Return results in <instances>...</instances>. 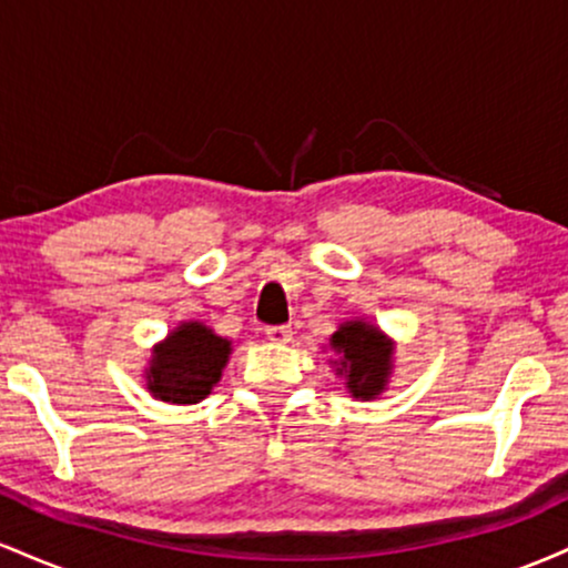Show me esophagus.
Returning a JSON list of instances; mask_svg holds the SVG:
<instances>
[{"instance_id": "obj_1", "label": "esophagus", "mask_w": 568, "mask_h": 568, "mask_svg": "<svg viewBox=\"0 0 568 568\" xmlns=\"http://www.w3.org/2000/svg\"><path fill=\"white\" fill-rule=\"evenodd\" d=\"M266 338L275 344H288L293 338L291 325H270V328H266Z\"/></svg>"}]
</instances>
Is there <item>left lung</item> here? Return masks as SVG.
I'll use <instances>...</instances> for the list:
<instances>
[{"instance_id": "obj_1", "label": "left lung", "mask_w": 568, "mask_h": 568, "mask_svg": "<svg viewBox=\"0 0 568 568\" xmlns=\"http://www.w3.org/2000/svg\"><path fill=\"white\" fill-rule=\"evenodd\" d=\"M331 349L336 352V374L344 376V384L352 397L374 400L387 389L393 374V342L376 325L366 321H347L338 325L331 336Z\"/></svg>"}]
</instances>
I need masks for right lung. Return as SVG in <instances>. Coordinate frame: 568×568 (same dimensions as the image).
Here are the masks:
<instances>
[{"instance_id":"right-lung-1","label":"right lung","mask_w":568,"mask_h":568,"mask_svg":"<svg viewBox=\"0 0 568 568\" xmlns=\"http://www.w3.org/2000/svg\"><path fill=\"white\" fill-rule=\"evenodd\" d=\"M230 352V338L216 336L207 325L197 321L181 323L165 342L154 344L146 368V389L165 403H200L219 384Z\"/></svg>"}]
</instances>
